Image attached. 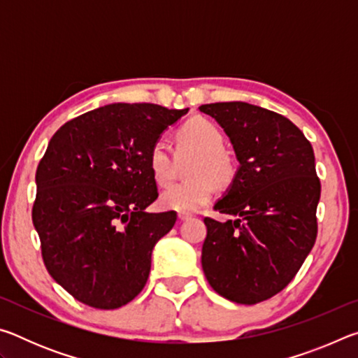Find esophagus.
Returning <instances> with one entry per match:
<instances>
[{"instance_id":"1","label":"esophagus","mask_w":358,"mask_h":358,"mask_svg":"<svg viewBox=\"0 0 358 358\" xmlns=\"http://www.w3.org/2000/svg\"><path fill=\"white\" fill-rule=\"evenodd\" d=\"M178 220L180 221H187V220H191V215L189 213H185V211H180Z\"/></svg>"}]
</instances>
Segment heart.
I'll return each mask as SVG.
<instances>
[{
    "mask_svg": "<svg viewBox=\"0 0 358 358\" xmlns=\"http://www.w3.org/2000/svg\"><path fill=\"white\" fill-rule=\"evenodd\" d=\"M175 141L180 156L196 155L187 167V177L191 178L166 187L161 192L159 202L167 210L196 211L211 201L215 183L226 186L234 180L237 167L232 155L224 150L221 129L207 118L186 121L177 131ZM148 167L159 186H166L173 180V156L162 138L151 145Z\"/></svg>",
    "mask_w": 358,
    "mask_h": 358,
    "instance_id": "obj_1",
    "label": "heart"
}]
</instances>
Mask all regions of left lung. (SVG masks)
<instances>
[{"instance_id": "1", "label": "left lung", "mask_w": 358, "mask_h": 358, "mask_svg": "<svg viewBox=\"0 0 358 358\" xmlns=\"http://www.w3.org/2000/svg\"><path fill=\"white\" fill-rule=\"evenodd\" d=\"M199 110L226 131L240 162L215 205L238 220H203V273L224 299L256 305L294 280L316 243L320 181L314 151L292 121L259 106L215 102Z\"/></svg>"}]
</instances>
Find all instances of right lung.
Returning a JSON list of instances; mask_svg holds the SVG:
<instances>
[{
    "label": "right lung",
    "mask_w": 358,
    "mask_h": 358,
    "mask_svg": "<svg viewBox=\"0 0 358 358\" xmlns=\"http://www.w3.org/2000/svg\"><path fill=\"white\" fill-rule=\"evenodd\" d=\"M187 113L156 104H108L64 123L36 171L33 224L45 268L76 300L117 310L141 294L151 251L175 211L157 199L151 145Z\"/></svg>",
    "instance_id": "1"
}]
</instances>
